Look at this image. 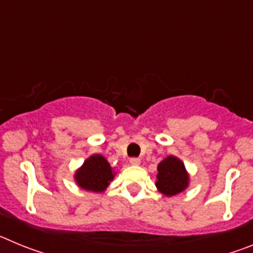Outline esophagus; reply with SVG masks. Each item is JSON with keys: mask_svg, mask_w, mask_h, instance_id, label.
Returning <instances> with one entry per match:
<instances>
[{"mask_svg": "<svg viewBox=\"0 0 253 253\" xmlns=\"http://www.w3.org/2000/svg\"><path fill=\"white\" fill-rule=\"evenodd\" d=\"M129 162H130V165H133V166H138V165H140V160L139 158H135V157L130 158V160H129Z\"/></svg>", "mask_w": 253, "mask_h": 253, "instance_id": "esophagus-1", "label": "esophagus"}]
</instances>
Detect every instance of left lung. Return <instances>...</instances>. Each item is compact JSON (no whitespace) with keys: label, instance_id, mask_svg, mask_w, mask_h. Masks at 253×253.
I'll list each match as a JSON object with an SVG mask.
<instances>
[{"label":"left lung","instance_id":"left-lung-1","mask_svg":"<svg viewBox=\"0 0 253 253\" xmlns=\"http://www.w3.org/2000/svg\"><path fill=\"white\" fill-rule=\"evenodd\" d=\"M157 171L156 186L163 195H177L189 186V173L184 162L175 156H169L161 161Z\"/></svg>","mask_w":253,"mask_h":253}]
</instances>
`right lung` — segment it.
<instances>
[{"label": "right lung", "mask_w": 253, "mask_h": 253, "mask_svg": "<svg viewBox=\"0 0 253 253\" xmlns=\"http://www.w3.org/2000/svg\"><path fill=\"white\" fill-rule=\"evenodd\" d=\"M115 172L110 163L101 154H92L76 171L75 180L81 189L93 193H102L113 181Z\"/></svg>", "instance_id": "add662e5"}]
</instances>
